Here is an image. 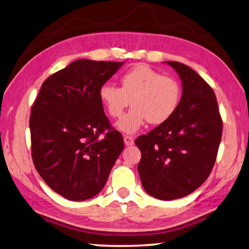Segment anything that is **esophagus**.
<instances>
[{
	"mask_svg": "<svg viewBox=\"0 0 249 249\" xmlns=\"http://www.w3.org/2000/svg\"><path fill=\"white\" fill-rule=\"evenodd\" d=\"M124 144L126 145V146H131V145H133V143H134L133 137H130V135H124Z\"/></svg>",
	"mask_w": 249,
	"mask_h": 249,
	"instance_id": "obj_1",
	"label": "esophagus"
}]
</instances>
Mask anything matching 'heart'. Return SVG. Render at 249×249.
Instances as JSON below:
<instances>
[{"mask_svg":"<svg viewBox=\"0 0 249 249\" xmlns=\"http://www.w3.org/2000/svg\"><path fill=\"white\" fill-rule=\"evenodd\" d=\"M98 97L107 114L118 118L131 102L132 108L116 126L124 133H135L148 121L151 124L166 123L180 103L181 88L176 79L162 74L147 65H138L120 78V88L105 83Z\"/></svg>","mask_w":249,"mask_h":249,"instance_id":"heart-1","label":"heart"}]
</instances>
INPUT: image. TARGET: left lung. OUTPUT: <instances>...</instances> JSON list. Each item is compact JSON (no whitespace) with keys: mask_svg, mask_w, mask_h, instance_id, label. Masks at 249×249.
<instances>
[{"mask_svg":"<svg viewBox=\"0 0 249 249\" xmlns=\"http://www.w3.org/2000/svg\"><path fill=\"white\" fill-rule=\"evenodd\" d=\"M182 81V96L166 123L135 140L144 190L155 198H182L198 189L213 170L222 137L214 92L189 66L167 62Z\"/></svg>","mask_w":249,"mask_h":249,"instance_id":"obj_1","label":"left lung"}]
</instances>
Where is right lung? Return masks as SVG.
I'll return each mask as SVG.
<instances>
[{"mask_svg": "<svg viewBox=\"0 0 249 249\" xmlns=\"http://www.w3.org/2000/svg\"><path fill=\"white\" fill-rule=\"evenodd\" d=\"M124 62L78 59L43 82L31 107V155L52 190L69 200L100 193L124 139L110 126L100 88Z\"/></svg>", "mask_w": 249, "mask_h": 249, "instance_id": "1", "label": "right lung"}]
</instances>
